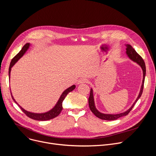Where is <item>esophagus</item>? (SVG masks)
I'll list each match as a JSON object with an SVG mask.
<instances>
[{
    "label": "esophagus",
    "mask_w": 156,
    "mask_h": 156,
    "mask_svg": "<svg viewBox=\"0 0 156 156\" xmlns=\"http://www.w3.org/2000/svg\"><path fill=\"white\" fill-rule=\"evenodd\" d=\"M89 82V80L87 79H86V78H81L80 80H79L77 82V84H82V83H88Z\"/></svg>",
    "instance_id": "esophagus-1"
}]
</instances>
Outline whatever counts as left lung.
I'll list each match as a JSON object with an SVG mask.
<instances>
[{"mask_svg":"<svg viewBox=\"0 0 156 156\" xmlns=\"http://www.w3.org/2000/svg\"><path fill=\"white\" fill-rule=\"evenodd\" d=\"M126 46V51L125 53L128 57L133 62H134L136 63L142 69L143 71V81H142V84L140 88V91L139 93V94L134 102L132 104V105L126 111L120 113V114H104L102 113L96 108V105H95V102H94V94H93V89L91 88V91H90V97H89L88 99V102H89V107H90V110H91V112L99 119L104 120H115L118 119L119 118H120L122 117L128 115V114L130 112V110L132 109V108L134 107L135 104L136 102L138 101V100L140 98L143 90V86H144V79H145V76H146V65L145 63L143 60V59L141 58V57L136 52V51L132 48V46L129 44H125Z\"/></svg>","mask_w":156,"mask_h":156,"instance_id":"1","label":"left lung"}]
</instances>
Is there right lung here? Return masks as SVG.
<instances>
[{
  "mask_svg": "<svg viewBox=\"0 0 156 156\" xmlns=\"http://www.w3.org/2000/svg\"><path fill=\"white\" fill-rule=\"evenodd\" d=\"M31 46L30 43H27L22 48L21 50L13 58V59L11 61V63L10 64V66H9V78H10V72H11V70L12 68L13 67V66L22 57L24 54L27 52V51L29 49L30 47ZM76 87V86L75 84L72 85V86L69 87V88L66 89V90L62 93V94L60 95L58 101L57 102L56 104L54 105V107L51 108L50 110L46 112H44V113H34V112H29V111L26 110L25 109H24L23 107H21L17 102L15 100L13 96H12V94L11 93V96L12 98V99L13 100V101L20 107V108L21 109V110L30 118L36 120H39V121H46V120H49L52 119H54L55 117H57L60 113L61 112V111L62 110V102L63 101V100L65 99V98H66V96H67V94L70 93L71 91H72L73 90H74Z\"/></svg>",
  "mask_w": 156,
  "mask_h": 156,
  "instance_id": "obj_1",
  "label": "right lung"
}]
</instances>
